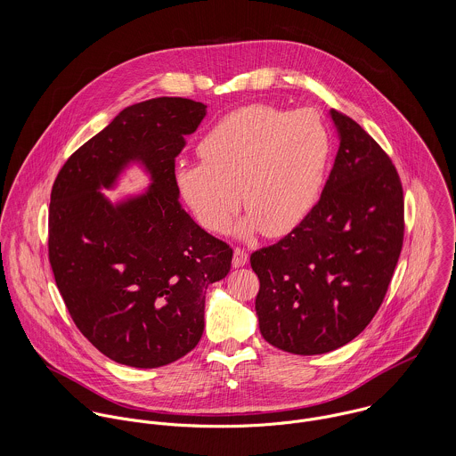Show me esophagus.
Wrapping results in <instances>:
<instances>
[{
	"label": "esophagus",
	"mask_w": 456,
	"mask_h": 456,
	"mask_svg": "<svg viewBox=\"0 0 456 456\" xmlns=\"http://www.w3.org/2000/svg\"><path fill=\"white\" fill-rule=\"evenodd\" d=\"M249 260V256H248V253L244 251V249H240V248H235L233 249V266L235 268H239V266H244L246 263Z\"/></svg>",
	"instance_id": "esophagus-1"
}]
</instances>
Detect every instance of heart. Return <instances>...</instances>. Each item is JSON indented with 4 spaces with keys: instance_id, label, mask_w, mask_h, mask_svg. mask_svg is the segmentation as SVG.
Wrapping results in <instances>:
<instances>
[{
    "instance_id": "1",
    "label": "heart",
    "mask_w": 456,
    "mask_h": 456,
    "mask_svg": "<svg viewBox=\"0 0 456 456\" xmlns=\"http://www.w3.org/2000/svg\"><path fill=\"white\" fill-rule=\"evenodd\" d=\"M201 163L179 161L177 190L196 221L223 232L244 201L237 235H282L313 210L325 181L331 138L313 109L248 105L224 116L198 145ZM243 196H240V191Z\"/></svg>"
}]
</instances>
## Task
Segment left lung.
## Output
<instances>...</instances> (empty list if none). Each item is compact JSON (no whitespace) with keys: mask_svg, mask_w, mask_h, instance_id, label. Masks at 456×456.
Listing matches in <instances>:
<instances>
[{"mask_svg":"<svg viewBox=\"0 0 456 456\" xmlns=\"http://www.w3.org/2000/svg\"><path fill=\"white\" fill-rule=\"evenodd\" d=\"M338 151L320 201L277 244L251 255L263 338L293 354L342 347L372 322L403 240V193L379 143L330 110Z\"/></svg>","mask_w":456,"mask_h":456,"instance_id":"left-lung-1","label":"left lung"}]
</instances>
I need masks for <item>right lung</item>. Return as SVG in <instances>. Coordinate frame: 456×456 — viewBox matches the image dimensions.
<instances>
[{"instance_id":"add662e5","label":"right lung","mask_w":456,"mask_h":456,"mask_svg":"<svg viewBox=\"0 0 456 456\" xmlns=\"http://www.w3.org/2000/svg\"><path fill=\"white\" fill-rule=\"evenodd\" d=\"M207 114L188 98L134 103L77 149L49 207V261L82 335L110 360L156 369L201 338L205 291L226 277L232 248L181 207L175 158ZM138 162L151 177L140 196L112 204L100 189Z\"/></svg>"}]
</instances>
